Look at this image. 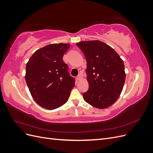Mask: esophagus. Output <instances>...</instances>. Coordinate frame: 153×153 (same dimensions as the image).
Returning a JSON list of instances; mask_svg holds the SVG:
<instances>
[{
  "mask_svg": "<svg viewBox=\"0 0 153 153\" xmlns=\"http://www.w3.org/2000/svg\"><path fill=\"white\" fill-rule=\"evenodd\" d=\"M82 75L81 73H80L79 75H78V76H77V77H76V79H77V80H80L81 78H82Z\"/></svg>",
  "mask_w": 153,
  "mask_h": 153,
  "instance_id": "obj_1",
  "label": "esophagus"
}]
</instances>
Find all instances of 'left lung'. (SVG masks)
<instances>
[{
    "label": "left lung",
    "mask_w": 153,
    "mask_h": 153,
    "mask_svg": "<svg viewBox=\"0 0 153 153\" xmlns=\"http://www.w3.org/2000/svg\"><path fill=\"white\" fill-rule=\"evenodd\" d=\"M76 45L87 61V80L89 88L83 93L87 103L103 109L113 105L121 94L126 73L118 53L99 40L81 41Z\"/></svg>",
    "instance_id": "obj_1"
}]
</instances>
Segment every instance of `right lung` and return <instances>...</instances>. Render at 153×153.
Here are the masks:
<instances>
[{
  "mask_svg": "<svg viewBox=\"0 0 153 153\" xmlns=\"http://www.w3.org/2000/svg\"><path fill=\"white\" fill-rule=\"evenodd\" d=\"M69 44H50L33 53L26 65L25 81L36 102L41 107L53 110L65 104L75 78L63 61Z\"/></svg>",
  "mask_w": 153,
  "mask_h": 153,
  "instance_id": "obj_1",
  "label": "right lung"
}]
</instances>
